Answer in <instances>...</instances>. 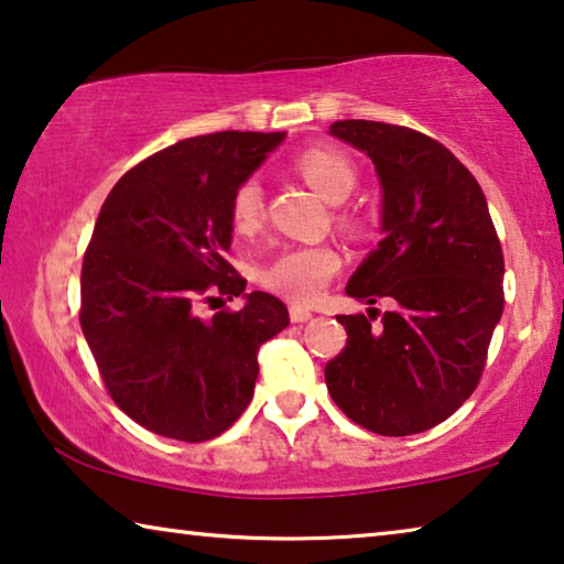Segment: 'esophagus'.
Masks as SVG:
<instances>
[{"label": "esophagus", "instance_id": "34e87169", "mask_svg": "<svg viewBox=\"0 0 564 564\" xmlns=\"http://www.w3.org/2000/svg\"><path fill=\"white\" fill-rule=\"evenodd\" d=\"M289 316H291L293 324H304V322H308V318H311V311H308L306 306H296V304H293V306L289 308Z\"/></svg>", "mask_w": 564, "mask_h": 564}]
</instances>
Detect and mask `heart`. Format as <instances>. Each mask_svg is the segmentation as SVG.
<instances>
[{"label": "heart", "instance_id": "1", "mask_svg": "<svg viewBox=\"0 0 564 564\" xmlns=\"http://www.w3.org/2000/svg\"><path fill=\"white\" fill-rule=\"evenodd\" d=\"M296 172L308 187L329 202H344L357 187V170L344 151L334 147H311L296 156ZM265 205L263 189L256 180H246L235 187L230 197V223L238 235H253L263 225ZM341 228H355V217L339 215ZM341 258L332 246H293L281 250L271 263L260 268L258 279L279 296L308 304L326 289Z\"/></svg>", "mask_w": 564, "mask_h": 564}]
</instances>
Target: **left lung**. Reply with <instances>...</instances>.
<instances>
[{
    "label": "left lung",
    "mask_w": 564,
    "mask_h": 564,
    "mask_svg": "<svg viewBox=\"0 0 564 564\" xmlns=\"http://www.w3.org/2000/svg\"><path fill=\"white\" fill-rule=\"evenodd\" d=\"M332 137L372 159L384 238L347 283L357 301L336 316L347 347L326 362L332 400L357 425L413 435L470 398L503 311V253L489 205L464 164L425 133L382 121H336Z\"/></svg>",
    "instance_id": "left-lung-1"
}]
</instances>
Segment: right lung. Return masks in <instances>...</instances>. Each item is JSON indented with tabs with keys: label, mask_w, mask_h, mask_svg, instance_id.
Segmentation results:
<instances>
[{
	"label": "right lung",
	"mask_w": 564,
	"mask_h": 564,
	"mask_svg": "<svg viewBox=\"0 0 564 564\" xmlns=\"http://www.w3.org/2000/svg\"><path fill=\"white\" fill-rule=\"evenodd\" d=\"M285 133L217 131L156 151L126 172L100 207L80 271V326L106 390L164 438H215L250 405L258 349L289 326V308L253 291L238 311L202 304L240 296L225 260L230 197Z\"/></svg>",
	"instance_id": "right-lung-1"
}]
</instances>
